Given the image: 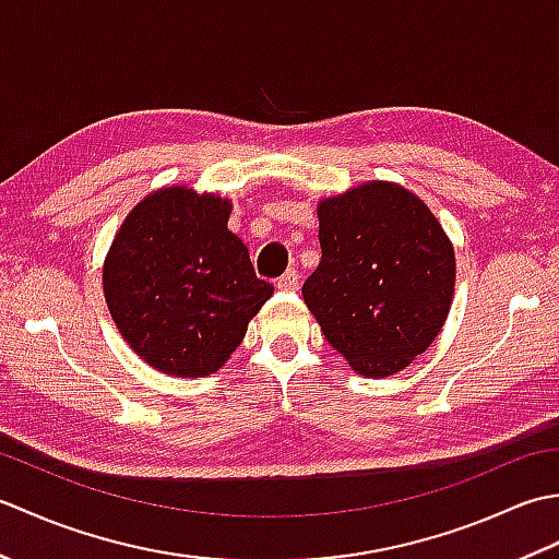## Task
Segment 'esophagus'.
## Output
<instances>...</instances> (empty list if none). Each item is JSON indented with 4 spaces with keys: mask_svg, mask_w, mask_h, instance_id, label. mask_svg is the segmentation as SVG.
<instances>
[{
    "mask_svg": "<svg viewBox=\"0 0 559 559\" xmlns=\"http://www.w3.org/2000/svg\"><path fill=\"white\" fill-rule=\"evenodd\" d=\"M276 288L278 290H283V293H295L300 288V276H298V271H286L283 273V276L276 281Z\"/></svg>",
    "mask_w": 559,
    "mask_h": 559,
    "instance_id": "1",
    "label": "esophagus"
}]
</instances>
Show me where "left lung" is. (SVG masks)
Listing matches in <instances>:
<instances>
[{
	"label": "left lung",
	"mask_w": 559,
	"mask_h": 559,
	"mask_svg": "<svg viewBox=\"0 0 559 559\" xmlns=\"http://www.w3.org/2000/svg\"><path fill=\"white\" fill-rule=\"evenodd\" d=\"M322 261L302 300L362 377H391L432 346L456 283L454 245L420 197L370 180L317 204Z\"/></svg>",
	"instance_id": "1"
}]
</instances>
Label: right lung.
Masks as SVG:
<instances>
[{
	"mask_svg": "<svg viewBox=\"0 0 559 559\" xmlns=\"http://www.w3.org/2000/svg\"><path fill=\"white\" fill-rule=\"evenodd\" d=\"M230 211V199L213 192L160 187L115 235L103 261V295L117 331L153 370L218 372L273 295L228 230Z\"/></svg>",
	"mask_w": 559,
	"mask_h": 559,
	"instance_id": "right-lung-1",
	"label": "right lung"
}]
</instances>
